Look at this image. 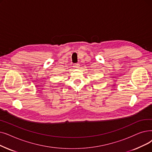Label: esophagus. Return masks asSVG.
<instances>
[{
  "label": "esophagus",
  "instance_id": "34e87169",
  "mask_svg": "<svg viewBox=\"0 0 152 152\" xmlns=\"http://www.w3.org/2000/svg\"><path fill=\"white\" fill-rule=\"evenodd\" d=\"M79 66H80V64H78V63H76V64H74V67H75V68H77Z\"/></svg>",
  "mask_w": 152,
  "mask_h": 152
}]
</instances>
